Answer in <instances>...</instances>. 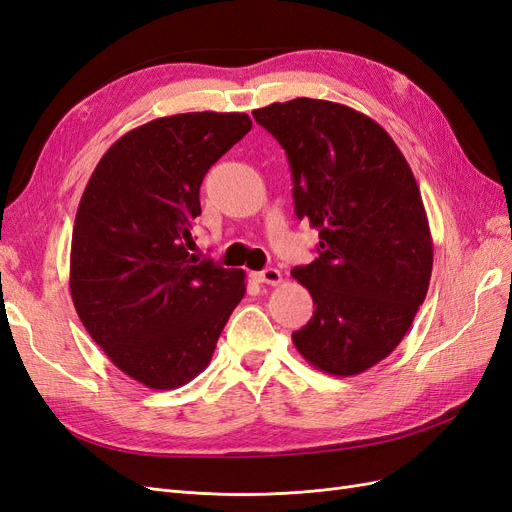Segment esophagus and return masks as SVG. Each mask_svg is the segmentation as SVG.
I'll list each match as a JSON object with an SVG mask.
<instances>
[{
  "label": "esophagus",
  "instance_id": "obj_1",
  "mask_svg": "<svg viewBox=\"0 0 512 512\" xmlns=\"http://www.w3.org/2000/svg\"><path fill=\"white\" fill-rule=\"evenodd\" d=\"M254 277L258 282H262V284H271V286H277L282 282V273L277 271V269H273V267H269V269H262V271H258V273H254Z\"/></svg>",
  "mask_w": 512,
  "mask_h": 512
}]
</instances>
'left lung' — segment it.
Instances as JSON below:
<instances>
[{
  "label": "left lung",
  "mask_w": 512,
  "mask_h": 512,
  "mask_svg": "<svg viewBox=\"0 0 512 512\" xmlns=\"http://www.w3.org/2000/svg\"><path fill=\"white\" fill-rule=\"evenodd\" d=\"M252 115L284 147L294 213L320 239L318 258L292 269L316 305L292 342L324 374H361L399 346L429 288L416 179L386 130L350 106L297 98Z\"/></svg>",
  "instance_id": "obj_1"
}]
</instances>
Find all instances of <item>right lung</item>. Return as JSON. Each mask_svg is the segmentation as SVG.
I'll list each match as a JSON object with an SVG mask.
<instances>
[{"label":"right lung","mask_w":512,"mask_h":512,"mask_svg":"<svg viewBox=\"0 0 512 512\" xmlns=\"http://www.w3.org/2000/svg\"><path fill=\"white\" fill-rule=\"evenodd\" d=\"M245 113H183L123 134L91 173L72 230L70 292L83 327L149 389L203 371L245 273L190 254L207 170L250 132Z\"/></svg>","instance_id":"right-lung-1"}]
</instances>
